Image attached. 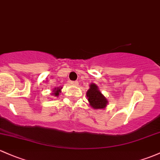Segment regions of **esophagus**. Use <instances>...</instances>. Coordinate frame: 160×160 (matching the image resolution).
<instances>
[{
  "mask_svg": "<svg viewBox=\"0 0 160 160\" xmlns=\"http://www.w3.org/2000/svg\"><path fill=\"white\" fill-rule=\"evenodd\" d=\"M71 84H72V85H78V82H77V81H75V82H71Z\"/></svg>",
  "mask_w": 160,
  "mask_h": 160,
  "instance_id": "34e87169",
  "label": "esophagus"
}]
</instances>
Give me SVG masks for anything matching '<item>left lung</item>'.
<instances>
[{
  "label": "left lung",
  "instance_id": "left-lung-1",
  "mask_svg": "<svg viewBox=\"0 0 160 160\" xmlns=\"http://www.w3.org/2000/svg\"><path fill=\"white\" fill-rule=\"evenodd\" d=\"M86 96L89 104L94 109H104L108 103L107 98L99 91L98 87L94 83L90 85V88L88 90Z\"/></svg>",
  "mask_w": 160,
  "mask_h": 160
}]
</instances>
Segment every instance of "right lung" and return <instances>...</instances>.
Masks as SVG:
<instances>
[{"label":"right lung","instance_id":"obj_1","mask_svg":"<svg viewBox=\"0 0 160 160\" xmlns=\"http://www.w3.org/2000/svg\"><path fill=\"white\" fill-rule=\"evenodd\" d=\"M61 89H62V88H55V89L54 90H53V93L52 94V95H54V96H59V93L60 92H61Z\"/></svg>","mask_w":160,"mask_h":160}]
</instances>
